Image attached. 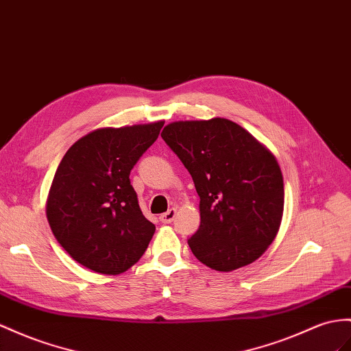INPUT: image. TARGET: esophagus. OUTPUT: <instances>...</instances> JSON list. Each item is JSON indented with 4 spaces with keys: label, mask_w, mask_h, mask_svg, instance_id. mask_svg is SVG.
Segmentation results:
<instances>
[{
    "label": "esophagus",
    "mask_w": 351,
    "mask_h": 351,
    "mask_svg": "<svg viewBox=\"0 0 351 351\" xmlns=\"http://www.w3.org/2000/svg\"><path fill=\"white\" fill-rule=\"evenodd\" d=\"M175 217H176V209H175V208H172V209H169L166 213L161 215V217H160V221L163 222V223H170V222H173Z\"/></svg>",
    "instance_id": "esophagus-1"
}]
</instances>
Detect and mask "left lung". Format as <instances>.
I'll return each instance as SVG.
<instances>
[{
	"label": "left lung",
	"mask_w": 351,
	"mask_h": 351,
	"mask_svg": "<svg viewBox=\"0 0 351 351\" xmlns=\"http://www.w3.org/2000/svg\"><path fill=\"white\" fill-rule=\"evenodd\" d=\"M190 172L200 197L194 256L217 271L252 264L273 243L285 204L276 157L227 119L175 121L161 132Z\"/></svg>",
	"instance_id": "8db88e82"
}]
</instances>
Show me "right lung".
<instances>
[{
  "label": "right lung",
  "instance_id": "obj_1",
  "mask_svg": "<svg viewBox=\"0 0 351 351\" xmlns=\"http://www.w3.org/2000/svg\"><path fill=\"white\" fill-rule=\"evenodd\" d=\"M163 124L96 129L62 158L46 212L53 234L78 264L115 276L147 250L156 226L142 215L129 175Z\"/></svg>",
  "mask_w": 351,
  "mask_h": 351
}]
</instances>
